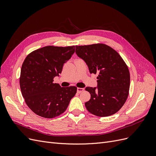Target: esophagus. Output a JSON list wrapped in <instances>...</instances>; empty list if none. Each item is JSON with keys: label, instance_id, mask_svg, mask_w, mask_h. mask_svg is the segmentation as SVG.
Returning <instances> with one entry per match:
<instances>
[{"label": "esophagus", "instance_id": "obj_1", "mask_svg": "<svg viewBox=\"0 0 156 156\" xmlns=\"http://www.w3.org/2000/svg\"><path fill=\"white\" fill-rule=\"evenodd\" d=\"M84 88H77V90L78 93H81L83 91H84Z\"/></svg>", "mask_w": 156, "mask_h": 156}]
</instances>
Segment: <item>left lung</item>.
Wrapping results in <instances>:
<instances>
[{"instance_id":"8db88e82","label":"left lung","mask_w":156,"mask_h":156,"mask_svg":"<svg viewBox=\"0 0 156 156\" xmlns=\"http://www.w3.org/2000/svg\"><path fill=\"white\" fill-rule=\"evenodd\" d=\"M75 53L88 66L90 73L98 74L97 87H86L90 99L85 103L92 115L105 117L115 114L129 94L130 75L126 64L117 52L103 44L76 45Z\"/></svg>"}]
</instances>
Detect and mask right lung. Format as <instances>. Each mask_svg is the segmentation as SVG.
Listing matches in <instances>:
<instances>
[{"label":"right lung","instance_id":"1","mask_svg":"<svg viewBox=\"0 0 156 156\" xmlns=\"http://www.w3.org/2000/svg\"><path fill=\"white\" fill-rule=\"evenodd\" d=\"M74 52V45H49L27 56L21 69L20 88L26 104L37 115L53 119L62 114L76 94V87L53 83Z\"/></svg>","mask_w":156,"mask_h":156}]
</instances>
